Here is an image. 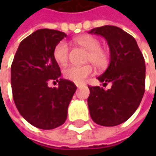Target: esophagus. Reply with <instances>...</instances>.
Returning a JSON list of instances; mask_svg holds the SVG:
<instances>
[{"label": "esophagus", "instance_id": "1", "mask_svg": "<svg viewBox=\"0 0 156 156\" xmlns=\"http://www.w3.org/2000/svg\"><path fill=\"white\" fill-rule=\"evenodd\" d=\"M82 86V84H76V87H81Z\"/></svg>", "mask_w": 156, "mask_h": 156}]
</instances>
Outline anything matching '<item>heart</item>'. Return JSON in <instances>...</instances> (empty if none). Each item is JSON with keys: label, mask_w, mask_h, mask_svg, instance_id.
<instances>
[{"label": "heart", "mask_w": 156, "mask_h": 156, "mask_svg": "<svg viewBox=\"0 0 156 156\" xmlns=\"http://www.w3.org/2000/svg\"><path fill=\"white\" fill-rule=\"evenodd\" d=\"M77 45L81 46L88 51L87 62H90L97 68H103L108 62V53L101 48V42L95 37L90 35H82L75 39ZM54 59L59 65L64 66L69 61V46L67 42H59L54 49ZM94 73L92 65L84 66H69L64 69L63 75L66 79L75 83H82L89 75Z\"/></svg>", "instance_id": "obj_1"}]
</instances>
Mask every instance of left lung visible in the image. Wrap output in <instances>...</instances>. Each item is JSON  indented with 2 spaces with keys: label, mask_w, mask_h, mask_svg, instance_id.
<instances>
[{
  "label": "left lung",
  "mask_w": 156,
  "mask_h": 156,
  "mask_svg": "<svg viewBox=\"0 0 156 156\" xmlns=\"http://www.w3.org/2000/svg\"><path fill=\"white\" fill-rule=\"evenodd\" d=\"M89 34L104 37L110 51V63L97 79L110 89L88 87L87 105L94 122L105 127L126 122L141 103L145 91V61L135 38L120 27L106 25Z\"/></svg>",
  "instance_id": "1"
}]
</instances>
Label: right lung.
<instances>
[{"label": "right lung", "mask_w": 156, "mask_h": 156, "mask_svg": "<svg viewBox=\"0 0 156 156\" xmlns=\"http://www.w3.org/2000/svg\"><path fill=\"white\" fill-rule=\"evenodd\" d=\"M66 36L54 29L34 31L20 43L11 66L15 106L21 116L38 129H55L65 122L77 88L74 82L60 78V67L53 55L55 46ZM49 80L57 81L58 87H48Z\"/></svg>", "instance_id": "right-lung-1"}]
</instances>
